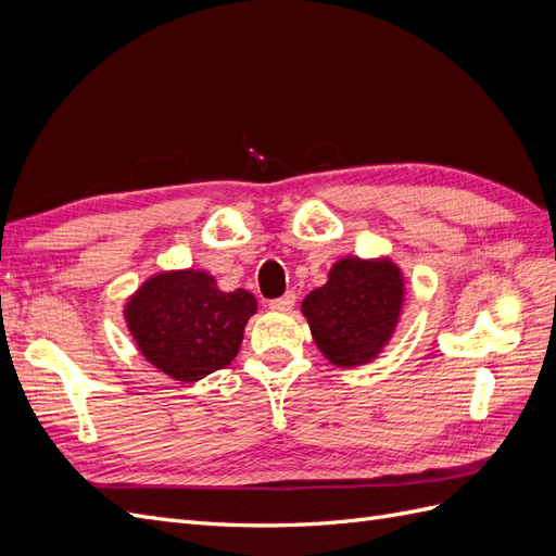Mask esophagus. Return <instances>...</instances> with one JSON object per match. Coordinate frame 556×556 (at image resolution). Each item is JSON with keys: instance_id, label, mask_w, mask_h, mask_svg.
<instances>
[{"instance_id": "obj_1", "label": "esophagus", "mask_w": 556, "mask_h": 556, "mask_svg": "<svg viewBox=\"0 0 556 556\" xmlns=\"http://www.w3.org/2000/svg\"><path fill=\"white\" fill-rule=\"evenodd\" d=\"M294 301H296V294H294V292H285L282 296L274 299L268 306H271L274 311H290V308L294 306Z\"/></svg>"}]
</instances>
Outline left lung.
Instances as JSON below:
<instances>
[{
    "instance_id": "obj_1",
    "label": "left lung",
    "mask_w": 556,
    "mask_h": 556,
    "mask_svg": "<svg viewBox=\"0 0 556 556\" xmlns=\"http://www.w3.org/2000/svg\"><path fill=\"white\" fill-rule=\"evenodd\" d=\"M403 280L392 262L341 260L301 311L313 339L336 366H357L382 350L399 319Z\"/></svg>"
}]
</instances>
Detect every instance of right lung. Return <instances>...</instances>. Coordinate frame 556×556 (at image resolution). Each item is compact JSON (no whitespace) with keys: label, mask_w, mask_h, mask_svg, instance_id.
<instances>
[{"label":"right lung","mask_w":556,"mask_h":556,"mask_svg":"<svg viewBox=\"0 0 556 556\" xmlns=\"http://www.w3.org/2000/svg\"><path fill=\"white\" fill-rule=\"evenodd\" d=\"M255 311L250 292H220L204 271H178L150 278L125 313L143 357L174 380L194 382L237 357Z\"/></svg>","instance_id":"1"}]
</instances>
